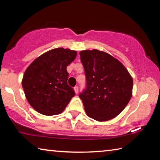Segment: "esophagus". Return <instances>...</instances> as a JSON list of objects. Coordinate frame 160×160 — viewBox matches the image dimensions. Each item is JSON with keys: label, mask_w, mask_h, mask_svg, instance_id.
I'll list each match as a JSON object with an SVG mask.
<instances>
[{"label": "esophagus", "mask_w": 160, "mask_h": 160, "mask_svg": "<svg viewBox=\"0 0 160 160\" xmlns=\"http://www.w3.org/2000/svg\"><path fill=\"white\" fill-rule=\"evenodd\" d=\"M78 90H79V89H78V86L74 87V91H75V92L76 93V94L78 93Z\"/></svg>", "instance_id": "1"}]
</instances>
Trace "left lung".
<instances>
[{
	"instance_id": "1",
	"label": "left lung",
	"mask_w": 160,
	"mask_h": 160,
	"mask_svg": "<svg viewBox=\"0 0 160 160\" xmlns=\"http://www.w3.org/2000/svg\"><path fill=\"white\" fill-rule=\"evenodd\" d=\"M80 56L86 86L79 97L87 115L98 121L115 118L131 98V75L120 61L104 51L85 50Z\"/></svg>"
}]
</instances>
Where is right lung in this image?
Returning <instances> with one entry per match:
<instances>
[{
	"instance_id": "1",
	"label": "right lung",
	"mask_w": 160,
	"mask_h": 160,
	"mask_svg": "<svg viewBox=\"0 0 160 160\" xmlns=\"http://www.w3.org/2000/svg\"><path fill=\"white\" fill-rule=\"evenodd\" d=\"M77 56L75 51L58 48L39 56L24 74L22 85L29 104L40 113H61L75 96L68 85L66 68Z\"/></svg>"
}]
</instances>
